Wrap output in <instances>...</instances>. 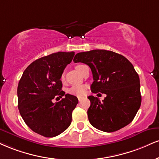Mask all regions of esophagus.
Listing matches in <instances>:
<instances>
[{
    "label": "esophagus",
    "instance_id": "1",
    "mask_svg": "<svg viewBox=\"0 0 159 159\" xmlns=\"http://www.w3.org/2000/svg\"><path fill=\"white\" fill-rule=\"evenodd\" d=\"M78 101H81V99H82V98H81V97H78Z\"/></svg>",
    "mask_w": 159,
    "mask_h": 159
}]
</instances>
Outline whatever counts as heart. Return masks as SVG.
<instances>
[{
    "label": "heart",
    "instance_id": "heart-1",
    "mask_svg": "<svg viewBox=\"0 0 159 159\" xmlns=\"http://www.w3.org/2000/svg\"><path fill=\"white\" fill-rule=\"evenodd\" d=\"M82 65H77L75 66L76 70H78V68L81 67ZM61 80L64 79V74L63 73L61 75ZM86 90H87V86L86 85H74L72 86L68 89V93H70V95H75V96L81 97L84 96L86 93Z\"/></svg>",
    "mask_w": 159,
    "mask_h": 159
}]
</instances>
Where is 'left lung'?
Segmentation results:
<instances>
[{
  "mask_svg": "<svg viewBox=\"0 0 159 159\" xmlns=\"http://www.w3.org/2000/svg\"><path fill=\"white\" fill-rule=\"evenodd\" d=\"M73 61L90 67L94 80L91 91L107 95L102 101L93 95L88 97L89 123L111 133L132 122L141 103L140 80L133 64L123 55L104 49L77 53Z\"/></svg>",
  "mask_w": 159,
  "mask_h": 159,
  "instance_id": "8db88e82",
  "label": "left lung"
}]
</instances>
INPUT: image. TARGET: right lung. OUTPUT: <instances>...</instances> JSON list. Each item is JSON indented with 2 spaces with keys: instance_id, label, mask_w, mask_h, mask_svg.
I'll return each mask as SVG.
<instances>
[{
  "instance_id": "right-lung-1",
  "label": "right lung",
  "mask_w": 159,
  "mask_h": 159,
  "mask_svg": "<svg viewBox=\"0 0 159 159\" xmlns=\"http://www.w3.org/2000/svg\"><path fill=\"white\" fill-rule=\"evenodd\" d=\"M74 55V52H58L38 58L29 65L19 81V112L26 125L38 134L57 136L71 124L72 111L78 100L61 90V78ZM57 96L65 97L53 103Z\"/></svg>"
}]
</instances>
